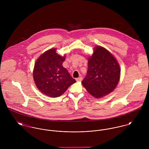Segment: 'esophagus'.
<instances>
[{
    "label": "esophagus",
    "instance_id": "obj_1",
    "mask_svg": "<svg viewBox=\"0 0 149 149\" xmlns=\"http://www.w3.org/2000/svg\"><path fill=\"white\" fill-rule=\"evenodd\" d=\"M76 80V81H78V82H81V81H82L83 79H82L81 77H79V78H77Z\"/></svg>",
    "mask_w": 149,
    "mask_h": 149
}]
</instances>
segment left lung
I'll return each mask as SVG.
<instances>
[{
	"label": "left lung",
	"mask_w": 149,
	"mask_h": 149,
	"mask_svg": "<svg viewBox=\"0 0 149 149\" xmlns=\"http://www.w3.org/2000/svg\"><path fill=\"white\" fill-rule=\"evenodd\" d=\"M120 77V66L112 54L102 46H95L88 58L87 74L81 82L88 93L98 99L106 96L115 89Z\"/></svg>",
	"instance_id": "left-lung-1"
}]
</instances>
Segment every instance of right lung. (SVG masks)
<instances>
[{
	"instance_id": "add662e5",
	"label": "right lung",
	"mask_w": 149,
	"mask_h": 149,
	"mask_svg": "<svg viewBox=\"0 0 149 149\" xmlns=\"http://www.w3.org/2000/svg\"><path fill=\"white\" fill-rule=\"evenodd\" d=\"M56 50L52 48L42 54L34 64L33 72L37 88L50 97L60 96L76 82L63 66L65 56L58 54Z\"/></svg>"
}]
</instances>
